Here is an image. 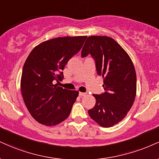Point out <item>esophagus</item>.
<instances>
[{"label": "esophagus", "mask_w": 159, "mask_h": 159, "mask_svg": "<svg viewBox=\"0 0 159 159\" xmlns=\"http://www.w3.org/2000/svg\"><path fill=\"white\" fill-rule=\"evenodd\" d=\"M87 95V93H81V92H80V93H79V95L81 97L84 96V95Z\"/></svg>", "instance_id": "obj_1"}]
</instances>
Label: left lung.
Returning <instances> with one entry per match:
<instances>
[{
    "mask_svg": "<svg viewBox=\"0 0 159 159\" xmlns=\"http://www.w3.org/2000/svg\"><path fill=\"white\" fill-rule=\"evenodd\" d=\"M91 54L97 73L104 78L105 93L93 95L95 107L88 110L93 120L103 127H110L124 119L136 95V73L127 52L113 38L93 35L87 38L81 56Z\"/></svg>",
    "mask_w": 159,
    "mask_h": 159,
    "instance_id": "8db88e82",
    "label": "left lung"
}]
</instances>
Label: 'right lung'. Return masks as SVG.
Instances as JSON below:
<instances>
[{"instance_id":"right-lung-1","label":"right lung","mask_w":159,"mask_h":159,"mask_svg":"<svg viewBox=\"0 0 159 159\" xmlns=\"http://www.w3.org/2000/svg\"><path fill=\"white\" fill-rule=\"evenodd\" d=\"M87 36L58 37L42 42L25 61L20 90L26 108L34 119L45 126H55L70 116L78 91L53 84L61 81V72L78 52Z\"/></svg>"}]
</instances>
